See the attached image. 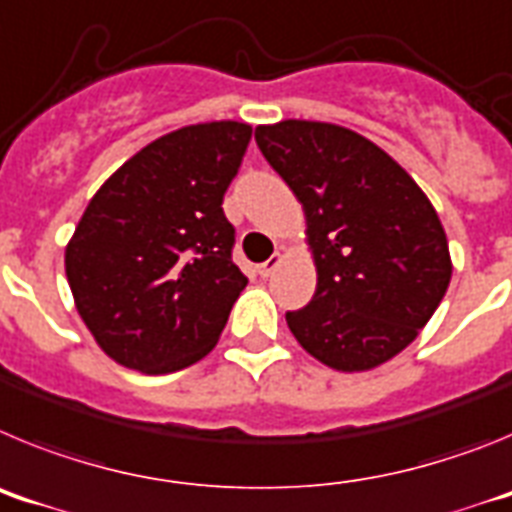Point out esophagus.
I'll return each instance as SVG.
<instances>
[{
  "label": "esophagus",
  "instance_id": "obj_1",
  "mask_svg": "<svg viewBox=\"0 0 512 512\" xmlns=\"http://www.w3.org/2000/svg\"><path fill=\"white\" fill-rule=\"evenodd\" d=\"M279 264H282V256H279V253H274L269 261H264V264L259 266V274H261V277H271V274L277 271Z\"/></svg>",
  "mask_w": 512,
  "mask_h": 512
}]
</instances>
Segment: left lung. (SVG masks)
<instances>
[{
	"label": "left lung",
	"mask_w": 512,
	"mask_h": 512,
	"mask_svg": "<svg viewBox=\"0 0 512 512\" xmlns=\"http://www.w3.org/2000/svg\"><path fill=\"white\" fill-rule=\"evenodd\" d=\"M256 143L302 202L318 289L287 325L338 372H364L415 341L451 282L436 210L372 140L330 122L259 125Z\"/></svg>",
	"instance_id": "1"
}]
</instances>
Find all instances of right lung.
Returning a JSON list of instances; mask_svg holds the SVG:
<instances>
[{"label":"right lung","mask_w":512,"mask_h":512,"mask_svg":"<svg viewBox=\"0 0 512 512\" xmlns=\"http://www.w3.org/2000/svg\"><path fill=\"white\" fill-rule=\"evenodd\" d=\"M251 125L202 122L148 143L99 187L66 246V277L117 364L179 372L215 348L248 279L223 197Z\"/></svg>","instance_id":"1"}]
</instances>
